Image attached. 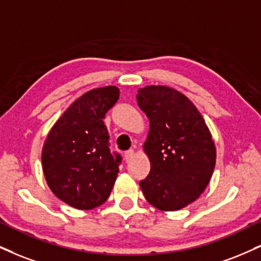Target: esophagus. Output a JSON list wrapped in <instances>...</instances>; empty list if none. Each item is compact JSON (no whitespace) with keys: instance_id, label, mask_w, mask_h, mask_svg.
<instances>
[{"instance_id":"esophagus-1","label":"esophagus","mask_w":261,"mask_h":261,"mask_svg":"<svg viewBox=\"0 0 261 261\" xmlns=\"http://www.w3.org/2000/svg\"><path fill=\"white\" fill-rule=\"evenodd\" d=\"M133 155H134V151L132 150V149L128 150V151H125V152H124V160L128 162V161L132 160V157H133Z\"/></svg>"}]
</instances>
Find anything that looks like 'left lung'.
<instances>
[{"instance_id": "8db88e82", "label": "left lung", "mask_w": 261, "mask_h": 261, "mask_svg": "<svg viewBox=\"0 0 261 261\" xmlns=\"http://www.w3.org/2000/svg\"><path fill=\"white\" fill-rule=\"evenodd\" d=\"M137 101L150 121L144 151L151 168L139 185L153 207L179 211L209 184L217 159L212 134L196 106L176 89L146 86Z\"/></svg>"}]
</instances>
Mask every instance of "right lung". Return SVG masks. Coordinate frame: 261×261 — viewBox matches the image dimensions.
<instances>
[{"label":"right lung","instance_id":"1","mask_svg":"<svg viewBox=\"0 0 261 261\" xmlns=\"http://www.w3.org/2000/svg\"><path fill=\"white\" fill-rule=\"evenodd\" d=\"M116 86L95 88L76 99L48 133L42 150V168L52 192L66 204L88 211L111 194L122 157L111 153L104 124L116 104Z\"/></svg>","mask_w":261,"mask_h":261}]
</instances>
